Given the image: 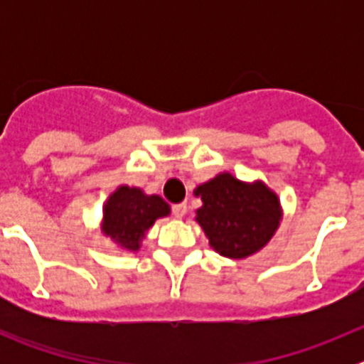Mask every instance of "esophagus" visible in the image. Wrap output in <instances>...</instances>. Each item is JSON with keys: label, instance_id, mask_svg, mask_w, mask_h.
Returning a JSON list of instances; mask_svg holds the SVG:
<instances>
[{"label": "esophagus", "instance_id": "1", "mask_svg": "<svg viewBox=\"0 0 364 364\" xmlns=\"http://www.w3.org/2000/svg\"><path fill=\"white\" fill-rule=\"evenodd\" d=\"M186 213H188V204H186V202L173 205V215H175L176 218H182Z\"/></svg>", "mask_w": 364, "mask_h": 364}]
</instances>
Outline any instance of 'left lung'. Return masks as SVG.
<instances>
[{"instance_id":"8db88e82","label":"left lung","mask_w":364,"mask_h":364,"mask_svg":"<svg viewBox=\"0 0 364 364\" xmlns=\"http://www.w3.org/2000/svg\"><path fill=\"white\" fill-rule=\"evenodd\" d=\"M195 195L202 200L195 220L210 246L228 259H246L260 252L282 220L277 193L262 180L242 182L231 173H218L198 186Z\"/></svg>"}]
</instances>
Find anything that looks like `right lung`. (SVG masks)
Here are the masks:
<instances>
[{"mask_svg": "<svg viewBox=\"0 0 364 364\" xmlns=\"http://www.w3.org/2000/svg\"><path fill=\"white\" fill-rule=\"evenodd\" d=\"M169 213L171 208L159 195H146L140 188L118 186L104 205L102 233L125 252H138L154 220Z\"/></svg>", "mask_w": 364, "mask_h": 364, "instance_id": "obj_1", "label": "right lung"}]
</instances>
